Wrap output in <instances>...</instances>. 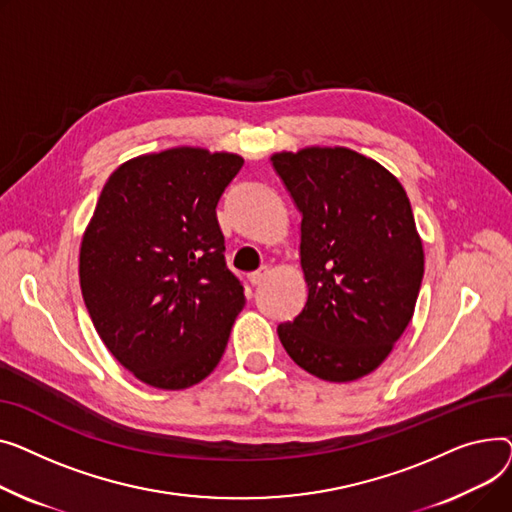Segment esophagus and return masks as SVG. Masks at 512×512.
Segmentation results:
<instances>
[{
	"label": "esophagus",
	"mask_w": 512,
	"mask_h": 512,
	"mask_svg": "<svg viewBox=\"0 0 512 512\" xmlns=\"http://www.w3.org/2000/svg\"><path fill=\"white\" fill-rule=\"evenodd\" d=\"M268 273H270V270H268L266 266H262V268L254 270V273H250V277H248V279H250V283H252V285H260V283L268 277Z\"/></svg>",
	"instance_id": "1"
}]
</instances>
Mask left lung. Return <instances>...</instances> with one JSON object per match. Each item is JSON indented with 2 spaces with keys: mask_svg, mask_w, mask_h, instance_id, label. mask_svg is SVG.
Returning a JSON list of instances; mask_svg holds the SVG:
<instances>
[{
  "mask_svg": "<svg viewBox=\"0 0 512 512\" xmlns=\"http://www.w3.org/2000/svg\"><path fill=\"white\" fill-rule=\"evenodd\" d=\"M302 213L299 262L308 302L279 339L326 382L374 372L413 318L424 246L399 179L345 146L270 157Z\"/></svg>",
  "mask_w": 512,
  "mask_h": 512,
  "instance_id": "left-lung-1",
  "label": "left lung"
}]
</instances>
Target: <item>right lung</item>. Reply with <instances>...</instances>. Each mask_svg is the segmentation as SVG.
Masks as SVG:
<instances>
[{"mask_svg": "<svg viewBox=\"0 0 512 512\" xmlns=\"http://www.w3.org/2000/svg\"><path fill=\"white\" fill-rule=\"evenodd\" d=\"M244 159L175 146L107 179L80 244V289L111 355L161 390L198 384L221 362L246 306L225 266L217 202Z\"/></svg>", "mask_w": 512, "mask_h": 512, "instance_id": "1", "label": "right lung"}]
</instances>
